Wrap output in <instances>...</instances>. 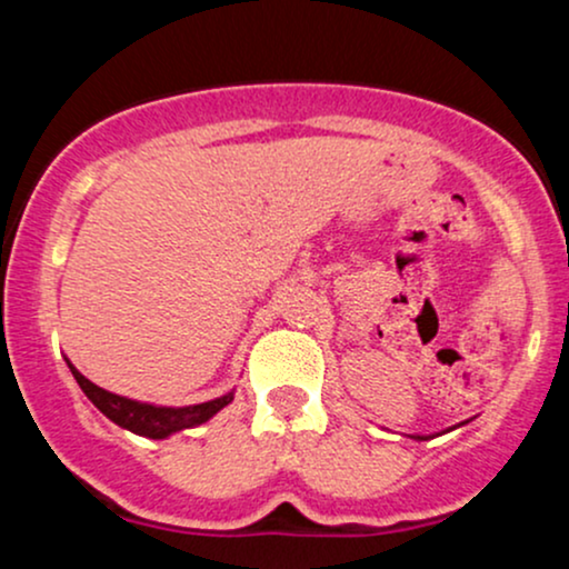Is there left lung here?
I'll return each mask as SVG.
<instances>
[{
  "label": "left lung",
  "instance_id": "left-lung-1",
  "mask_svg": "<svg viewBox=\"0 0 569 569\" xmlns=\"http://www.w3.org/2000/svg\"><path fill=\"white\" fill-rule=\"evenodd\" d=\"M411 439H417V441H428L430 436H411Z\"/></svg>",
  "mask_w": 569,
  "mask_h": 569
}]
</instances>
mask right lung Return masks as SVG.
<instances>
[{"instance_id": "1", "label": "right lung", "mask_w": 569, "mask_h": 569, "mask_svg": "<svg viewBox=\"0 0 569 569\" xmlns=\"http://www.w3.org/2000/svg\"><path fill=\"white\" fill-rule=\"evenodd\" d=\"M69 369L74 375L77 385L82 388V393L96 403L98 411H103L114 426L126 428L136 436H147V439H168V436L179 433L184 428H198L202 422L211 420L217 411L224 409L234 396L227 393L221 398H213V401L192 403V407H154V403H141L133 401V398L109 393V390L90 382L88 377H82L71 363Z\"/></svg>"}]
</instances>
